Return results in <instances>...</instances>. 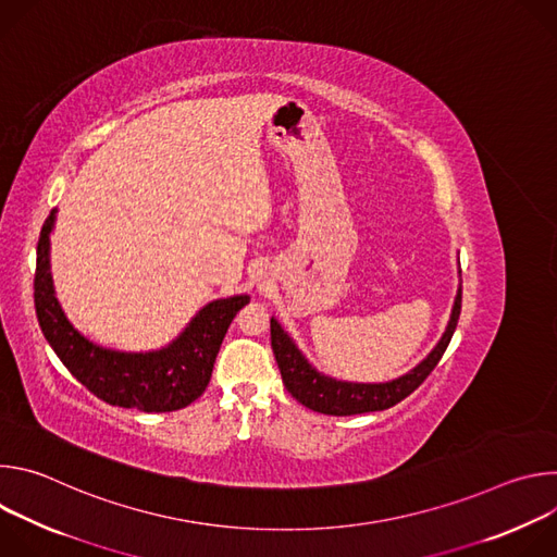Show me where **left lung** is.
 Returning <instances> with one entry per match:
<instances>
[{
  "label": "left lung",
  "mask_w": 557,
  "mask_h": 557,
  "mask_svg": "<svg viewBox=\"0 0 557 557\" xmlns=\"http://www.w3.org/2000/svg\"><path fill=\"white\" fill-rule=\"evenodd\" d=\"M460 299H462V284H458L445 333L441 335L438 344L430 350V355L406 374L389 381H379V383L342 381L320 372L304 357L295 339L282 329V324L275 320V317H271V348H273L277 368L282 372V381L286 389L293 394V399H297L308 410L322 412V414L350 417V414L387 410L399 401H404L408 394H412L441 361L458 324Z\"/></svg>",
  "instance_id": "obj_1"
}]
</instances>
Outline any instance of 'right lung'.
Masks as SVG:
<instances>
[{"mask_svg": "<svg viewBox=\"0 0 557 557\" xmlns=\"http://www.w3.org/2000/svg\"><path fill=\"white\" fill-rule=\"evenodd\" d=\"M50 211L37 243L35 310L41 333L72 376L101 401L140 412H174L194 404L209 385L220 344L249 295L213 299L202 306L183 333L168 346L125 352L99 346L78 333L65 317L50 273Z\"/></svg>", "mask_w": 557, "mask_h": 557, "instance_id": "add662e5", "label": "right lung"}]
</instances>
